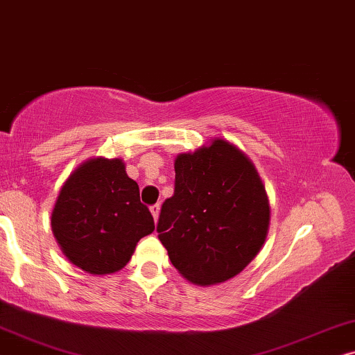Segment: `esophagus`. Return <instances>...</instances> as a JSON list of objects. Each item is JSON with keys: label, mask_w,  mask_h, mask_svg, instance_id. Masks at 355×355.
Returning a JSON list of instances; mask_svg holds the SVG:
<instances>
[{"label": "esophagus", "mask_w": 355, "mask_h": 355, "mask_svg": "<svg viewBox=\"0 0 355 355\" xmlns=\"http://www.w3.org/2000/svg\"><path fill=\"white\" fill-rule=\"evenodd\" d=\"M159 212H160V206H159V205L150 206V214H153L155 222H157V219H159Z\"/></svg>", "instance_id": "obj_1"}]
</instances>
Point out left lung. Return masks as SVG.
<instances>
[{
  "label": "left lung",
  "instance_id": "8db88e82",
  "mask_svg": "<svg viewBox=\"0 0 355 355\" xmlns=\"http://www.w3.org/2000/svg\"><path fill=\"white\" fill-rule=\"evenodd\" d=\"M175 191L160 209L157 232L177 271L196 286L232 279L261 250L269 200L254 164L214 138L175 159Z\"/></svg>",
  "mask_w": 355,
  "mask_h": 355
}]
</instances>
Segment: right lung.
Returning a JSON list of instances; mask_svg holds the SVG:
<instances>
[{"instance_id": "1", "label": "right lung", "mask_w": 355, "mask_h": 355, "mask_svg": "<svg viewBox=\"0 0 355 355\" xmlns=\"http://www.w3.org/2000/svg\"><path fill=\"white\" fill-rule=\"evenodd\" d=\"M138 183L121 159L92 157L69 175L51 211V230L74 266L94 276L120 271L154 232Z\"/></svg>"}]
</instances>
